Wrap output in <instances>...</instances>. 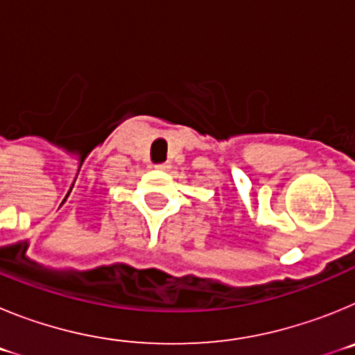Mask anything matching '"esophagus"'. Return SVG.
<instances>
[{
	"instance_id": "1",
	"label": "esophagus",
	"mask_w": 355,
	"mask_h": 355,
	"mask_svg": "<svg viewBox=\"0 0 355 355\" xmlns=\"http://www.w3.org/2000/svg\"><path fill=\"white\" fill-rule=\"evenodd\" d=\"M168 167H171L168 163H159V165H156V168H159V171H167Z\"/></svg>"
}]
</instances>
